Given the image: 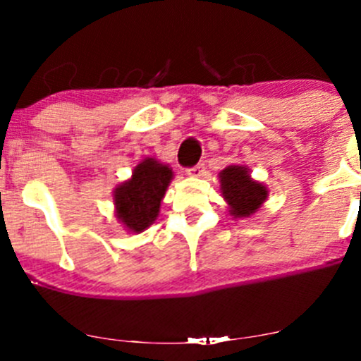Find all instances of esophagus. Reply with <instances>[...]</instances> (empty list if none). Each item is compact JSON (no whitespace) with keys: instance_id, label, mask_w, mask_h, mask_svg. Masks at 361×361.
Returning <instances> with one entry per match:
<instances>
[{"instance_id":"obj_1","label":"esophagus","mask_w":361,"mask_h":361,"mask_svg":"<svg viewBox=\"0 0 361 361\" xmlns=\"http://www.w3.org/2000/svg\"><path fill=\"white\" fill-rule=\"evenodd\" d=\"M204 171H206V169H204V164H197V166H194V167H188L187 174H188V176L199 178V176H202Z\"/></svg>"}]
</instances>
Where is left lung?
Masks as SVG:
<instances>
[{
    "label": "left lung",
    "instance_id": "left-lung-1",
    "mask_svg": "<svg viewBox=\"0 0 361 361\" xmlns=\"http://www.w3.org/2000/svg\"><path fill=\"white\" fill-rule=\"evenodd\" d=\"M220 190L234 218H248L265 202L269 190L250 176L246 166H227L220 173Z\"/></svg>",
    "mask_w": 361,
    "mask_h": 361
}]
</instances>
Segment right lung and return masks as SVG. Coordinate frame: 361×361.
Segmentation results:
<instances>
[{
	"mask_svg": "<svg viewBox=\"0 0 361 361\" xmlns=\"http://www.w3.org/2000/svg\"><path fill=\"white\" fill-rule=\"evenodd\" d=\"M173 180V169L147 157L133 171V176L113 190L115 216L129 232L140 234L159 216L160 201Z\"/></svg>",
	"mask_w": 361,
	"mask_h": 361,
	"instance_id": "right-lung-1",
	"label": "right lung"
}]
</instances>
